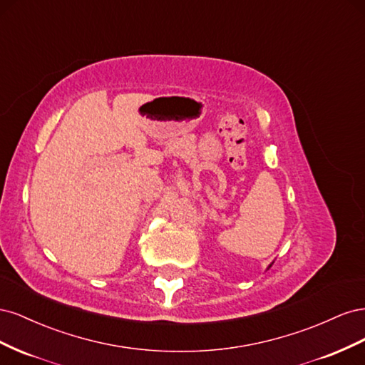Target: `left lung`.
Here are the masks:
<instances>
[{
  "mask_svg": "<svg viewBox=\"0 0 365 365\" xmlns=\"http://www.w3.org/2000/svg\"><path fill=\"white\" fill-rule=\"evenodd\" d=\"M271 267H272V263H271V264H269V267H268V269H269V268H271Z\"/></svg>",
  "mask_w": 365,
  "mask_h": 365,
  "instance_id": "8db88e82",
  "label": "left lung"
}]
</instances>
